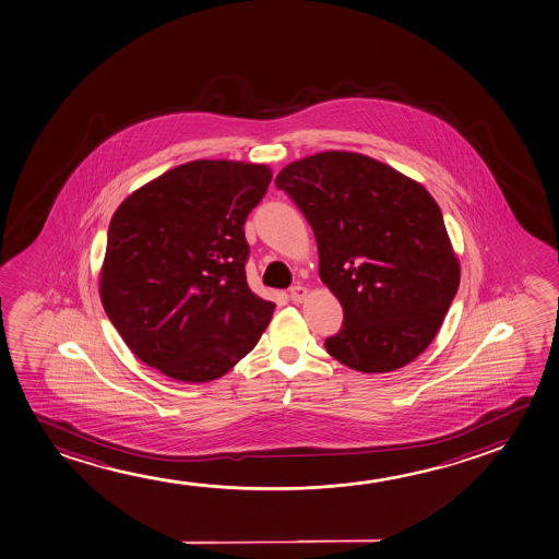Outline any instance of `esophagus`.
Wrapping results in <instances>:
<instances>
[{
    "label": "esophagus",
    "instance_id": "esophagus-1",
    "mask_svg": "<svg viewBox=\"0 0 559 559\" xmlns=\"http://www.w3.org/2000/svg\"><path fill=\"white\" fill-rule=\"evenodd\" d=\"M306 296H308V288H304L300 284L292 286L290 300L294 301V304H300V301L306 300Z\"/></svg>",
    "mask_w": 559,
    "mask_h": 559
}]
</instances>
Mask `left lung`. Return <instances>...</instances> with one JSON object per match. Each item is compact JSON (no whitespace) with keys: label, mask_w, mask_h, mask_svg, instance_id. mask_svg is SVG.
Returning <instances> with one entry per match:
<instances>
[{"label":"left lung","mask_w":559,"mask_h":559,"mask_svg":"<svg viewBox=\"0 0 559 559\" xmlns=\"http://www.w3.org/2000/svg\"><path fill=\"white\" fill-rule=\"evenodd\" d=\"M275 185L313 228L319 276L344 309L326 352L361 372L412 364L435 341L460 286V261L432 195L352 152L290 163Z\"/></svg>","instance_id":"1"}]
</instances>
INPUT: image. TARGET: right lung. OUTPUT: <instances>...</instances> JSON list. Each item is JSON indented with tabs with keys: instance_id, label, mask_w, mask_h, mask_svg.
<instances>
[{
	"instance_id": "obj_1",
	"label": "right lung",
	"mask_w": 559,
	"mask_h": 559,
	"mask_svg": "<svg viewBox=\"0 0 559 559\" xmlns=\"http://www.w3.org/2000/svg\"><path fill=\"white\" fill-rule=\"evenodd\" d=\"M271 178L265 165L198 159L117 207L99 296L144 364L175 381H215L258 344L275 304L246 281L243 223Z\"/></svg>"
}]
</instances>
